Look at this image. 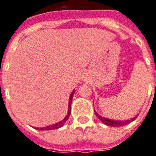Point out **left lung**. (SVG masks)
I'll return each instance as SVG.
<instances>
[{
  "instance_id": "obj_1",
  "label": "left lung",
  "mask_w": 156,
  "mask_h": 156,
  "mask_svg": "<svg viewBox=\"0 0 156 156\" xmlns=\"http://www.w3.org/2000/svg\"><path fill=\"white\" fill-rule=\"evenodd\" d=\"M95 112V111H94ZM95 114L96 116L99 118V119L103 123L105 124V125H108V126H112V127H119V126H124L126 124H129L130 122L134 121L136 119V118H133L131 119H128V120H114V119H106V118H104V117H101L100 114H98L96 112H95Z\"/></svg>"
}]
</instances>
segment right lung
<instances>
[{
	"mask_svg": "<svg viewBox=\"0 0 156 156\" xmlns=\"http://www.w3.org/2000/svg\"><path fill=\"white\" fill-rule=\"evenodd\" d=\"M75 91L74 90L72 93H71L70 97H69V111H68V114L66 116L65 118L63 119L56 123V124H52V125H49V126H46V127H43V128H36L37 129H39V130H51V129H56L60 128L62 126H63V124H65V122L68 120V119L69 118V115H70L71 112V102H72V99H73V95L75 94Z\"/></svg>",
	"mask_w": 156,
	"mask_h": 156,
	"instance_id": "1",
	"label": "right lung"
}]
</instances>
